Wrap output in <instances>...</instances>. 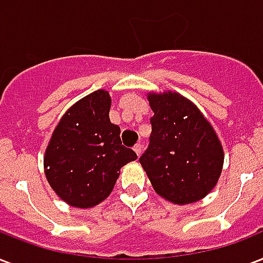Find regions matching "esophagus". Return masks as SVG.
<instances>
[{"instance_id": "esophagus-1", "label": "esophagus", "mask_w": 263, "mask_h": 263, "mask_svg": "<svg viewBox=\"0 0 263 263\" xmlns=\"http://www.w3.org/2000/svg\"><path fill=\"white\" fill-rule=\"evenodd\" d=\"M134 151H136V154H137V156H140L142 152V145H141V142H138V144H136L134 145Z\"/></svg>"}]
</instances>
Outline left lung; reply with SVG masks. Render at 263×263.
I'll return each mask as SVG.
<instances>
[{"label":"left lung","instance_id":"1","mask_svg":"<svg viewBox=\"0 0 263 263\" xmlns=\"http://www.w3.org/2000/svg\"><path fill=\"white\" fill-rule=\"evenodd\" d=\"M152 132L140 163L158 195L176 204L203 199L223 164L217 134L195 104L178 93L149 95Z\"/></svg>","mask_w":263,"mask_h":263}]
</instances>
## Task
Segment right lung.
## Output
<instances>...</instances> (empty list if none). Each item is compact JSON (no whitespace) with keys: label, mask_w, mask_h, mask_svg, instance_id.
Masks as SVG:
<instances>
[{"label":"right lung","mask_w":263,"mask_h":263,"mask_svg":"<svg viewBox=\"0 0 263 263\" xmlns=\"http://www.w3.org/2000/svg\"><path fill=\"white\" fill-rule=\"evenodd\" d=\"M111 97L97 90L74 104L59 122L45 152V174L70 205L89 209L108 196L126 163L137 159L122 145L121 127L109 121Z\"/></svg>","instance_id":"1"}]
</instances>
